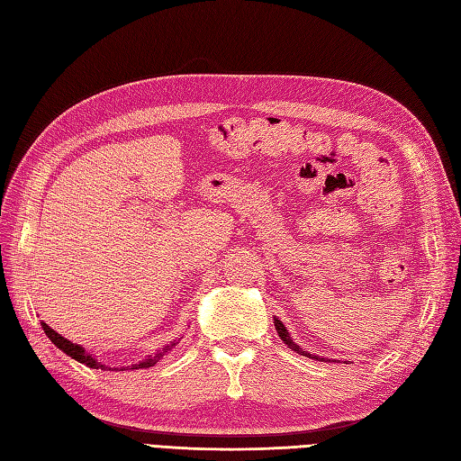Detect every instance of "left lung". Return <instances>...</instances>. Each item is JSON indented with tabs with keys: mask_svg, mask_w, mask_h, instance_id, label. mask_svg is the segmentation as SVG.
Returning <instances> with one entry per match:
<instances>
[{
	"mask_svg": "<svg viewBox=\"0 0 461 461\" xmlns=\"http://www.w3.org/2000/svg\"><path fill=\"white\" fill-rule=\"evenodd\" d=\"M275 327H276V332H278V337H281V340H283L288 348H292V350H294L296 354H300V356H308V357L317 359V361H327L325 357H319V356H313V354H310V352H303L298 344L292 342V339H290V334H288L286 327H285L278 319H275ZM329 361H330V359H329Z\"/></svg>",
	"mask_w": 461,
	"mask_h": 461,
	"instance_id": "obj_1",
	"label": "left lung"
}]
</instances>
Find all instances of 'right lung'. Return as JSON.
I'll list each match as a JSON object with an SVG mask.
<instances>
[{"instance_id": "add662e5", "label": "right lung", "mask_w": 461, "mask_h": 461, "mask_svg": "<svg viewBox=\"0 0 461 461\" xmlns=\"http://www.w3.org/2000/svg\"><path fill=\"white\" fill-rule=\"evenodd\" d=\"M41 329H44V332L48 334V339L55 344V346H58L59 348V350H63L67 356H71L73 359H77V361H80V364H85V366H88V367H92V369H107L105 366H102V364H97V361L85 350V348H80L78 344H73V342H68L67 339H63L61 337V334H58V332H55L51 327H48L46 323H41ZM173 346L175 344H171V346H165L163 348V350L161 352H158L156 356H153V357H148V359H144L142 361V364L140 366H132V369H148V367H153V366H156L158 364V361L159 359H163V356L165 354H169L171 350H173ZM111 369V367H109ZM122 371V369H121Z\"/></svg>"}]
</instances>
